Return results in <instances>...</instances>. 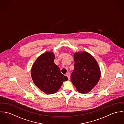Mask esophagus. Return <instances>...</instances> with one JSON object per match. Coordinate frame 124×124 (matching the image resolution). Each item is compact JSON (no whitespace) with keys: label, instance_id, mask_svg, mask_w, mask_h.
Returning <instances> with one entry per match:
<instances>
[{"label":"esophagus","instance_id":"obj_1","mask_svg":"<svg viewBox=\"0 0 124 124\" xmlns=\"http://www.w3.org/2000/svg\"><path fill=\"white\" fill-rule=\"evenodd\" d=\"M66 76L68 77V79H70V74L69 72H67L66 74Z\"/></svg>","mask_w":124,"mask_h":124}]
</instances>
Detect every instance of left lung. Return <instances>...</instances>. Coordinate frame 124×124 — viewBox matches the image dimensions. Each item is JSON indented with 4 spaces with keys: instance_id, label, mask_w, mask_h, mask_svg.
<instances>
[{
    "instance_id": "8db88e82",
    "label": "left lung",
    "mask_w": 124,
    "mask_h": 124,
    "mask_svg": "<svg viewBox=\"0 0 124 124\" xmlns=\"http://www.w3.org/2000/svg\"><path fill=\"white\" fill-rule=\"evenodd\" d=\"M73 57L74 69L71 74V82L79 93H87L100 80V67L94 58L86 52L75 53Z\"/></svg>"
}]
</instances>
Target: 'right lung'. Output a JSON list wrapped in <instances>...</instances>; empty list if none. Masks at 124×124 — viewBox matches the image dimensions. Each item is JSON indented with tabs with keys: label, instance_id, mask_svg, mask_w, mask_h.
<instances>
[{
	"label": "right lung",
	"instance_id": "add662e5",
	"mask_svg": "<svg viewBox=\"0 0 124 124\" xmlns=\"http://www.w3.org/2000/svg\"><path fill=\"white\" fill-rule=\"evenodd\" d=\"M55 55L47 52L38 57L33 64L31 76L36 86L47 94H53L60 89L63 82L68 80L54 62Z\"/></svg>",
	"mask_w": 124,
	"mask_h": 124
}]
</instances>
